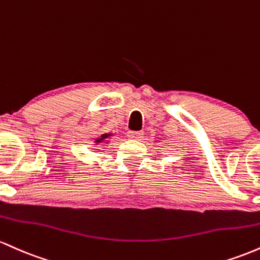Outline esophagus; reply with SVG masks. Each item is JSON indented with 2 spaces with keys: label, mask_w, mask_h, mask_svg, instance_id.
Here are the masks:
<instances>
[{
  "label": "esophagus",
  "mask_w": 260,
  "mask_h": 260,
  "mask_svg": "<svg viewBox=\"0 0 260 260\" xmlns=\"http://www.w3.org/2000/svg\"><path fill=\"white\" fill-rule=\"evenodd\" d=\"M127 138L129 139H135V140H140L144 138V131H127Z\"/></svg>",
  "instance_id": "1"
}]
</instances>
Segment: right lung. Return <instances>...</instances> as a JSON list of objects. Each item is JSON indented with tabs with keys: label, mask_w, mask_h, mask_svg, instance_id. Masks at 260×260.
I'll use <instances>...</instances> for the list:
<instances>
[{
	"label": "right lung",
	"mask_w": 260,
	"mask_h": 260,
	"mask_svg": "<svg viewBox=\"0 0 260 260\" xmlns=\"http://www.w3.org/2000/svg\"><path fill=\"white\" fill-rule=\"evenodd\" d=\"M108 136H109V135H102V138H101V139H98L97 141H98V142H101L102 140H103V139H106V138H108Z\"/></svg>",
	"instance_id": "add662e5"
}]
</instances>
